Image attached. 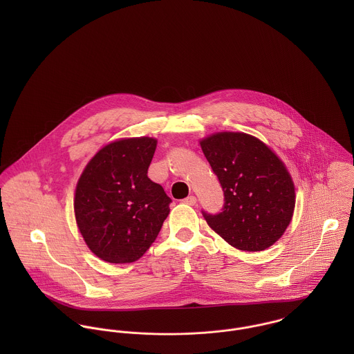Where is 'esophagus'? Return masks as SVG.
Returning a JSON list of instances; mask_svg holds the SVG:
<instances>
[{"instance_id": "1", "label": "esophagus", "mask_w": 354, "mask_h": 354, "mask_svg": "<svg viewBox=\"0 0 354 354\" xmlns=\"http://www.w3.org/2000/svg\"><path fill=\"white\" fill-rule=\"evenodd\" d=\"M196 202H198V201H196V198H195V196H188L187 199H184V203H185V204H188V205H195Z\"/></svg>"}]
</instances>
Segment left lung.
Here are the masks:
<instances>
[{"label": "left lung", "mask_w": 354, "mask_h": 354, "mask_svg": "<svg viewBox=\"0 0 354 354\" xmlns=\"http://www.w3.org/2000/svg\"><path fill=\"white\" fill-rule=\"evenodd\" d=\"M199 145L225 195L222 212H203L208 226L240 251L257 252L275 244L296 205V187L282 159L244 132H215Z\"/></svg>", "instance_id": "obj_1"}]
</instances>
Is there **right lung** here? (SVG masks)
I'll return each instance as SVG.
<instances>
[{
    "label": "right lung",
    "mask_w": 354,
    "mask_h": 354,
    "mask_svg": "<svg viewBox=\"0 0 354 354\" xmlns=\"http://www.w3.org/2000/svg\"><path fill=\"white\" fill-rule=\"evenodd\" d=\"M156 143L149 136L110 142L79 177L73 199L77 229L103 261L139 260L170 212V198L147 177Z\"/></svg>",
    "instance_id": "right-lung-1"
}]
</instances>
